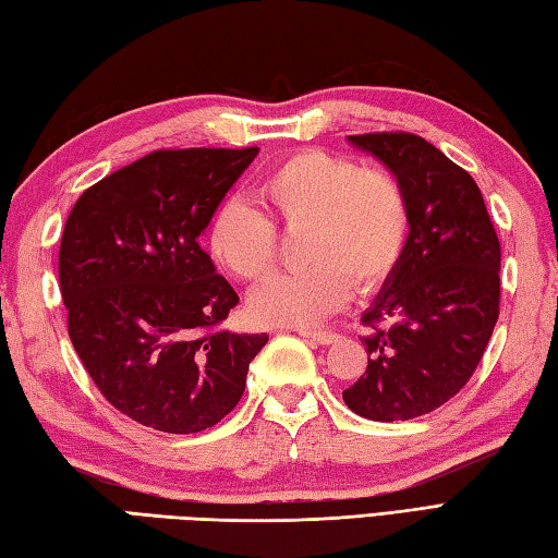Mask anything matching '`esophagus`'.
<instances>
[{
	"label": "esophagus",
	"mask_w": 558,
	"mask_h": 558,
	"mask_svg": "<svg viewBox=\"0 0 558 558\" xmlns=\"http://www.w3.org/2000/svg\"><path fill=\"white\" fill-rule=\"evenodd\" d=\"M299 335L305 337V339H311V342L320 344V347H327V344L337 342V335H332V332H320V329H301Z\"/></svg>",
	"instance_id": "esophagus-1"
}]
</instances>
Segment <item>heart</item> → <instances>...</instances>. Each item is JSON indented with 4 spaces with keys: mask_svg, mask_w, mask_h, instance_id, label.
<instances>
[{
    "mask_svg": "<svg viewBox=\"0 0 558 558\" xmlns=\"http://www.w3.org/2000/svg\"><path fill=\"white\" fill-rule=\"evenodd\" d=\"M259 211L226 199L207 229V250L235 279L255 281L275 259L277 235L301 231L291 275L271 277L250 295V315L267 327H311L368 291L400 263L409 235L404 187L385 170L327 151H299L269 168L255 187Z\"/></svg>",
    "mask_w": 558,
    "mask_h": 558,
    "instance_id": "heart-1",
    "label": "heart"
}]
</instances>
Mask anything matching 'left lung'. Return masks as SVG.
<instances>
[{
	"label": "left lung",
	"mask_w": 558,
	"mask_h": 558,
	"mask_svg": "<svg viewBox=\"0 0 558 558\" xmlns=\"http://www.w3.org/2000/svg\"><path fill=\"white\" fill-rule=\"evenodd\" d=\"M347 142L400 180L409 235L361 315L373 327L368 368L342 397L371 422H407L446 404L480 366L498 320L501 243L472 175L434 144L407 132Z\"/></svg>",
	"instance_id": "8db88e82"
}]
</instances>
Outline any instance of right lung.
Masks as SVG:
<instances>
[{"mask_svg":"<svg viewBox=\"0 0 558 558\" xmlns=\"http://www.w3.org/2000/svg\"><path fill=\"white\" fill-rule=\"evenodd\" d=\"M259 154L154 151L88 187L64 223L70 339L106 400L166 434H197L241 402L267 335L214 332L238 293L199 245Z\"/></svg>","mask_w":558,"mask_h":558,"instance_id":"1","label":"right lung"}]
</instances>
